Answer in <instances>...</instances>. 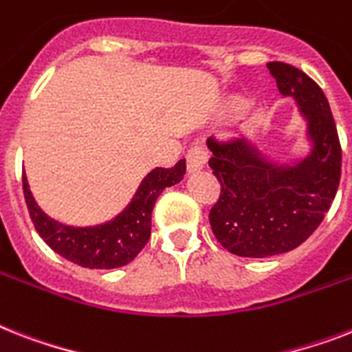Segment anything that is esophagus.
<instances>
[{"label": "esophagus", "mask_w": 352, "mask_h": 352, "mask_svg": "<svg viewBox=\"0 0 352 352\" xmlns=\"http://www.w3.org/2000/svg\"><path fill=\"white\" fill-rule=\"evenodd\" d=\"M186 161H188V171L190 173L202 170L206 166V162H208V150L202 144H195V146H191L190 151H188Z\"/></svg>", "instance_id": "1"}]
</instances>
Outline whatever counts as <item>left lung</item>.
Segmentation results:
<instances>
[{
	"mask_svg": "<svg viewBox=\"0 0 352 352\" xmlns=\"http://www.w3.org/2000/svg\"><path fill=\"white\" fill-rule=\"evenodd\" d=\"M267 68L280 94L295 99L309 153L276 162L250 139H208L210 168L222 188L210 211L211 230L222 248L250 258L287 253L307 241L329 211L342 175L338 131L322 88L285 63Z\"/></svg>",
	"mask_w": 352,
	"mask_h": 352,
	"instance_id": "left-lung-1",
	"label": "left lung"
}]
</instances>
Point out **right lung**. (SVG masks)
<instances>
[{"instance_id": "add662e5", "label": "right lung", "mask_w": 352, "mask_h": 352, "mask_svg": "<svg viewBox=\"0 0 352 352\" xmlns=\"http://www.w3.org/2000/svg\"><path fill=\"white\" fill-rule=\"evenodd\" d=\"M186 173V161L173 168L151 170L124 210L104 224L76 228L54 221L37 206L23 173V193L34 228L57 255L88 270H113L126 265L146 245L151 233V211L164 188L175 186Z\"/></svg>"}]
</instances>
